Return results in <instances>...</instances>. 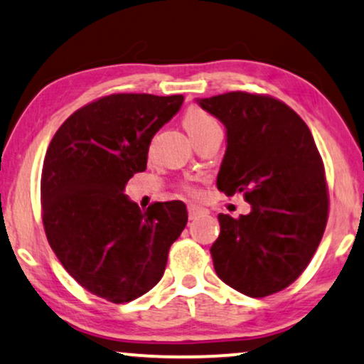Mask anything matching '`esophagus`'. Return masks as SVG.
Listing matches in <instances>:
<instances>
[{
  "instance_id": "34e87169",
  "label": "esophagus",
  "mask_w": 364,
  "mask_h": 364,
  "mask_svg": "<svg viewBox=\"0 0 364 364\" xmlns=\"http://www.w3.org/2000/svg\"><path fill=\"white\" fill-rule=\"evenodd\" d=\"M201 213H205V208L198 206V205H188V215H190V220H195L198 215H201Z\"/></svg>"
}]
</instances>
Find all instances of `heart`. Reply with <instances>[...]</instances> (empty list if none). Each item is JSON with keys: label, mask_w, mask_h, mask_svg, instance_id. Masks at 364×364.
<instances>
[{"label": "heart", "mask_w": 364, "mask_h": 364, "mask_svg": "<svg viewBox=\"0 0 364 364\" xmlns=\"http://www.w3.org/2000/svg\"><path fill=\"white\" fill-rule=\"evenodd\" d=\"M183 126H185L186 133L190 134L193 141L203 136V134L213 132V129H220L218 128L216 119L213 118V116H210L206 111H203L200 108H195V106H193V108H188L185 116H183ZM183 191L190 196L200 195V188L195 185H183Z\"/></svg>", "instance_id": "obj_1"}]
</instances>
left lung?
<instances>
[{
  "label": "left lung",
  "mask_w": 364,
  "mask_h": 364,
  "mask_svg": "<svg viewBox=\"0 0 364 364\" xmlns=\"http://www.w3.org/2000/svg\"><path fill=\"white\" fill-rule=\"evenodd\" d=\"M226 126L218 190L243 193L250 215H218L216 274L251 298L288 288L306 269L328 221L324 164L306 123L268 95L231 91L200 100Z\"/></svg>",
  "instance_id": "left-lung-1"
}]
</instances>
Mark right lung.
<instances>
[{
    "label": "right lung",
    "mask_w": 364,
    "mask_h": 364,
    "mask_svg": "<svg viewBox=\"0 0 364 364\" xmlns=\"http://www.w3.org/2000/svg\"><path fill=\"white\" fill-rule=\"evenodd\" d=\"M183 95L116 93L76 109L48 146L41 218L48 243L76 283L109 303H129L161 279L168 251L188 223L183 201L146 211L124 195L146 169L151 138Z\"/></svg>",
    "instance_id": "right-lung-1"
}]
</instances>
